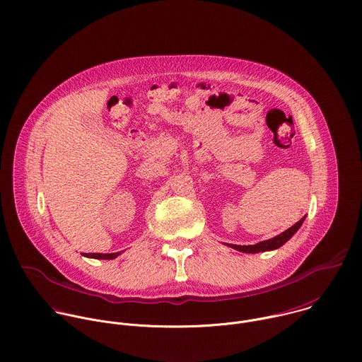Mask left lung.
Returning a JSON list of instances; mask_svg holds the SVG:
<instances>
[{
	"label": "left lung",
	"instance_id": "8db88e82",
	"mask_svg": "<svg viewBox=\"0 0 362 362\" xmlns=\"http://www.w3.org/2000/svg\"><path fill=\"white\" fill-rule=\"evenodd\" d=\"M305 218V216H304ZM304 218H301L297 223H294L291 228H288L287 230L281 232L280 235L272 238V239H267V240H262L256 245H245V246H240V245H230V243H226L229 247L235 249V250H239V252H243V253H259V252H269V250H274V249H279L280 246H283L297 230L298 228L303 225L304 222Z\"/></svg>",
	"mask_w": 362,
	"mask_h": 362
}]
</instances>
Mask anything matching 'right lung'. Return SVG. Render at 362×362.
Instances as JSON below:
<instances>
[{
  "mask_svg": "<svg viewBox=\"0 0 362 362\" xmlns=\"http://www.w3.org/2000/svg\"><path fill=\"white\" fill-rule=\"evenodd\" d=\"M122 252H115V253H83V256L92 257V259H109L110 260V259H116L119 255H122Z\"/></svg>",
  "mask_w": 362,
  "mask_h": 362,
  "instance_id": "1",
  "label": "right lung"
}]
</instances>
